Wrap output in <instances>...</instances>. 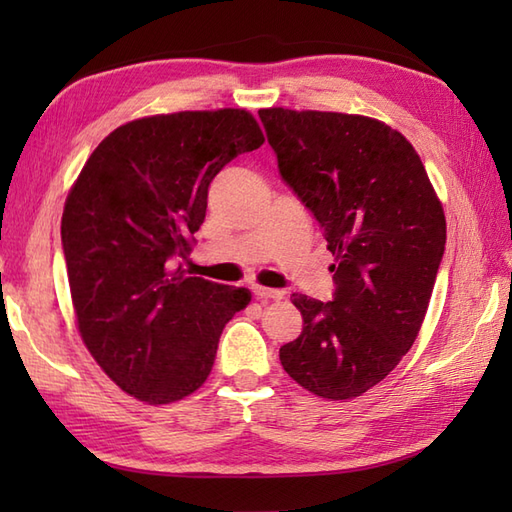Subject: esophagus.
<instances>
[{"mask_svg":"<svg viewBox=\"0 0 512 512\" xmlns=\"http://www.w3.org/2000/svg\"><path fill=\"white\" fill-rule=\"evenodd\" d=\"M253 295L259 301H268V299H284V290H275V288H262V286H253Z\"/></svg>","mask_w":512,"mask_h":512,"instance_id":"esophagus-1","label":"esophagus"}]
</instances>
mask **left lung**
<instances>
[{
    "label": "left lung",
    "instance_id": "1",
    "mask_svg": "<svg viewBox=\"0 0 512 512\" xmlns=\"http://www.w3.org/2000/svg\"><path fill=\"white\" fill-rule=\"evenodd\" d=\"M259 118L281 180L336 259L332 301L292 295L303 330L279 361L312 394L356 398L420 332L447 244L442 204L416 149L376 118L284 107Z\"/></svg>",
    "mask_w": 512,
    "mask_h": 512
}]
</instances>
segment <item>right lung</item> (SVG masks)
<instances>
[{
	"label": "right lung",
	"mask_w": 512,
	"mask_h": 512,
	"mask_svg": "<svg viewBox=\"0 0 512 512\" xmlns=\"http://www.w3.org/2000/svg\"><path fill=\"white\" fill-rule=\"evenodd\" d=\"M264 145L244 110L178 112L121 125L92 151L65 200L61 242L76 323L94 361L149 405L193 394L211 374L246 288L189 277L213 178Z\"/></svg>",
	"instance_id": "add662e5"
}]
</instances>
